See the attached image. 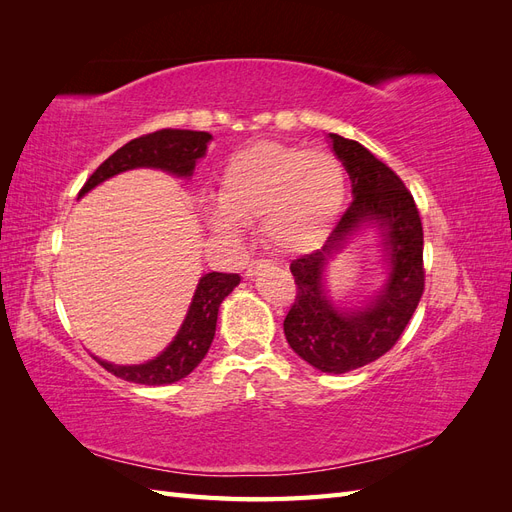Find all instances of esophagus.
<instances>
[{
    "label": "esophagus",
    "instance_id": "1",
    "mask_svg": "<svg viewBox=\"0 0 512 512\" xmlns=\"http://www.w3.org/2000/svg\"><path fill=\"white\" fill-rule=\"evenodd\" d=\"M271 262L269 260H250V265H247V277H254V275H258L262 269L265 267H269Z\"/></svg>",
    "mask_w": 512,
    "mask_h": 512
}]
</instances>
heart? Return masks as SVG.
Here are the masks:
<instances>
[{"instance_id":"obj_1","label":"heart","mask_w":512,"mask_h":512,"mask_svg":"<svg viewBox=\"0 0 512 512\" xmlns=\"http://www.w3.org/2000/svg\"><path fill=\"white\" fill-rule=\"evenodd\" d=\"M346 198V177L327 151H303L260 141L232 153L220 179L209 224L235 235L260 218V232L275 250L301 254L327 241Z\"/></svg>"}]
</instances>
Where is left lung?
Instances as JSON below:
<instances>
[{
    "label": "left lung",
    "instance_id": "obj_1",
    "mask_svg": "<svg viewBox=\"0 0 512 512\" xmlns=\"http://www.w3.org/2000/svg\"><path fill=\"white\" fill-rule=\"evenodd\" d=\"M352 181V203L320 250L292 260L297 299L284 320L290 348L324 374H346L389 352L423 297V226L412 194L361 143L329 134ZM376 229L387 265L361 306H337L326 288L328 262L361 231Z\"/></svg>",
    "mask_w": 512,
    "mask_h": 512
}]
</instances>
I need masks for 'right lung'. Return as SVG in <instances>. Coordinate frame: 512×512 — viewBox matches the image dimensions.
I'll return each instance as SVG.
<instances>
[{"instance_id": "obj_1", "label": "right lung", "mask_w": 512, "mask_h": 512, "mask_svg": "<svg viewBox=\"0 0 512 512\" xmlns=\"http://www.w3.org/2000/svg\"><path fill=\"white\" fill-rule=\"evenodd\" d=\"M211 138L213 136L209 132L194 130H160L134 138L96 168V173L85 181L79 198L106 179L134 168H158L168 175L190 179L194 175L196 162L205 158ZM239 282L241 277L237 273L213 271L200 277L188 314H185L173 342L158 356H153L151 361L141 365H115L98 359V356H94V359L106 371H111L113 376L128 382L145 386L179 382L192 374L198 363L205 359L213 342L215 324H218V309L228 294L239 286Z\"/></svg>"}]
</instances>
